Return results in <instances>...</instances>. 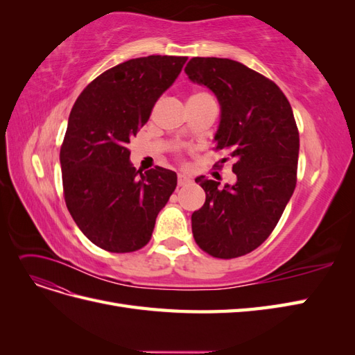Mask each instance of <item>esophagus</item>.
<instances>
[{
    "mask_svg": "<svg viewBox=\"0 0 355 355\" xmlns=\"http://www.w3.org/2000/svg\"><path fill=\"white\" fill-rule=\"evenodd\" d=\"M191 182V179L188 178V176H185V175H179L178 176V185L179 187H185V185H188Z\"/></svg>",
    "mask_w": 355,
    "mask_h": 355,
    "instance_id": "1",
    "label": "esophagus"
}]
</instances>
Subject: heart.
Masks as SVG:
<instances>
[{"label":"heart","instance_id":"heart-1","mask_svg":"<svg viewBox=\"0 0 355 355\" xmlns=\"http://www.w3.org/2000/svg\"><path fill=\"white\" fill-rule=\"evenodd\" d=\"M202 98H210V96H209L207 93H204V92H197V93H194V94L191 96L189 102H196V101H198V99H202Z\"/></svg>","mask_w":355,"mask_h":355}]
</instances>
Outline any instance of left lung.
I'll return each instance as SVG.
<instances>
[{
  "mask_svg": "<svg viewBox=\"0 0 355 355\" xmlns=\"http://www.w3.org/2000/svg\"><path fill=\"white\" fill-rule=\"evenodd\" d=\"M191 81L209 87L220 103L216 151L234 158V185L200 176L204 206L192 213V234L201 250L234 259L257 249L280 220L296 187L299 132L282 89L240 62L192 58ZM228 157V158H230ZM228 158H223L222 168Z\"/></svg>",
  "mask_w": 355,
  "mask_h": 355,
  "instance_id": "obj_1",
  "label": "left lung"
}]
</instances>
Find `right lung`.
Segmentation results:
<instances>
[{
	"label": "right lung",
	"mask_w": 355,
	"mask_h": 355,
	"mask_svg": "<svg viewBox=\"0 0 355 355\" xmlns=\"http://www.w3.org/2000/svg\"><path fill=\"white\" fill-rule=\"evenodd\" d=\"M187 59L153 55L123 62L96 77L72 106L60 146L63 197L81 232L106 252L146 245L176 189L175 171L136 170L127 144Z\"/></svg>",
	"instance_id": "obj_1"
}]
</instances>
